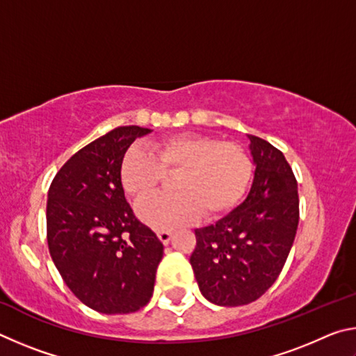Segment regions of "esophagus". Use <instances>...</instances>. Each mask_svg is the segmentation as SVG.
<instances>
[{"mask_svg": "<svg viewBox=\"0 0 356 356\" xmlns=\"http://www.w3.org/2000/svg\"><path fill=\"white\" fill-rule=\"evenodd\" d=\"M156 237L160 238V242H161V243H163V245H168V243H170L171 237H172V234H171L170 231H165V229H161V231L156 232Z\"/></svg>", "mask_w": 356, "mask_h": 356, "instance_id": "obj_1", "label": "esophagus"}]
</instances>
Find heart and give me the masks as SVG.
<instances>
[{
	"label": "heart",
	"instance_id": "obj_1",
	"mask_svg": "<svg viewBox=\"0 0 356 356\" xmlns=\"http://www.w3.org/2000/svg\"><path fill=\"white\" fill-rule=\"evenodd\" d=\"M150 154L131 149L120 166L125 191L143 200L159 188L165 174H177V193L159 195L136 206L140 218L155 229L190 225L200 216L218 218L242 200L251 180L248 154L236 143L206 135H174L149 146Z\"/></svg>",
	"mask_w": 356,
	"mask_h": 356
}]
</instances>
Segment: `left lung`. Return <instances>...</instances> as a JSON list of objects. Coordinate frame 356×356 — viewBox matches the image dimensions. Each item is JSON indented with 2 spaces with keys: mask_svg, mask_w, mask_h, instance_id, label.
Segmentation results:
<instances>
[{
  "mask_svg": "<svg viewBox=\"0 0 356 356\" xmlns=\"http://www.w3.org/2000/svg\"><path fill=\"white\" fill-rule=\"evenodd\" d=\"M251 188L242 204L215 225L196 229L190 257L204 298L242 306L272 287L291 252L298 227L297 180L281 150L248 135Z\"/></svg>",
  "mask_w": 356,
  "mask_h": 356,
  "instance_id": "obj_1",
  "label": "left lung"
}]
</instances>
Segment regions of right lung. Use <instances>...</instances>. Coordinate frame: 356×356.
<instances>
[{
    "label": "right lung",
    "instance_id": "obj_1",
    "mask_svg": "<svg viewBox=\"0 0 356 356\" xmlns=\"http://www.w3.org/2000/svg\"><path fill=\"white\" fill-rule=\"evenodd\" d=\"M150 131H108L72 155L48 190L50 256L75 297L102 314L146 306L163 257V243L136 220L120 180L127 149Z\"/></svg>",
    "mask_w": 356,
    "mask_h": 356
}]
</instances>
